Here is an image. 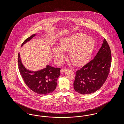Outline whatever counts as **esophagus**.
I'll list each match as a JSON object with an SVG mask.
<instances>
[{
  "label": "esophagus",
  "mask_w": 124,
  "mask_h": 124,
  "mask_svg": "<svg viewBox=\"0 0 124 124\" xmlns=\"http://www.w3.org/2000/svg\"><path fill=\"white\" fill-rule=\"evenodd\" d=\"M67 70V69H65V68H62V69H61L60 71H61V72H65V71H66Z\"/></svg>",
  "instance_id": "1"
}]
</instances>
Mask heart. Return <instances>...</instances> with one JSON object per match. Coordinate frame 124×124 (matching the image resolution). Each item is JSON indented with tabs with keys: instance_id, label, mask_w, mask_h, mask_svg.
<instances>
[{
	"instance_id": "obj_1",
	"label": "heart",
	"mask_w": 124,
	"mask_h": 124,
	"mask_svg": "<svg viewBox=\"0 0 124 124\" xmlns=\"http://www.w3.org/2000/svg\"><path fill=\"white\" fill-rule=\"evenodd\" d=\"M94 47V41L92 38L82 33H77L62 39L59 42V48L54 46L53 56L57 61H60L64 57L62 51L69 52V56L72 63L81 65L89 60Z\"/></svg>"
}]
</instances>
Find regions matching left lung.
I'll return each instance as SVG.
<instances>
[{"label":"left lung","instance_id":"8db88e82","mask_svg":"<svg viewBox=\"0 0 124 124\" xmlns=\"http://www.w3.org/2000/svg\"><path fill=\"white\" fill-rule=\"evenodd\" d=\"M112 63L111 49L105 39L94 58L76 71L75 90L89 94L98 90L106 81Z\"/></svg>","mask_w":124,"mask_h":124}]
</instances>
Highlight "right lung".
<instances>
[{
  "mask_svg": "<svg viewBox=\"0 0 124 124\" xmlns=\"http://www.w3.org/2000/svg\"><path fill=\"white\" fill-rule=\"evenodd\" d=\"M36 34L26 39L21 46L30 41ZM18 66L20 73L27 86L31 90L39 94L51 93L57 86V81L60 75V68H55L49 65L46 68L38 71L28 70L24 66L20 59L19 53L18 54Z\"/></svg>",
  "mask_w": 124,
  "mask_h": 124,
  "instance_id": "add662e5",
  "label": "right lung"
}]
</instances>
